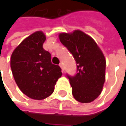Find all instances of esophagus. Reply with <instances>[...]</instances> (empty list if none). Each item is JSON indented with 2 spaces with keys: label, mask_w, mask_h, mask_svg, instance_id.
I'll return each mask as SVG.
<instances>
[{
  "label": "esophagus",
  "mask_w": 126,
  "mask_h": 126,
  "mask_svg": "<svg viewBox=\"0 0 126 126\" xmlns=\"http://www.w3.org/2000/svg\"><path fill=\"white\" fill-rule=\"evenodd\" d=\"M59 65H60V67L61 68V69H62V71H64V68H63V64L62 63H61L59 64Z\"/></svg>",
  "instance_id": "34e87169"
}]
</instances>
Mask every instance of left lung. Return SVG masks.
<instances>
[{
  "label": "left lung",
  "instance_id": "1",
  "mask_svg": "<svg viewBox=\"0 0 126 126\" xmlns=\"http://www.w3.org/2000/svg\"><path fill=\"white\" fill-rule=\"evenodd\" d=\"M61 42L73 55L77 74L67 77L74 98L90 103L101 94L105 82L106 60L95 41L81 31L59 34Z\"/></svg>",
  "mask_w": 126,
  "mask_h": 126
}]
</instances>
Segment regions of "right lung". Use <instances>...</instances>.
I'll return each instance as SVG.
<instances>
[{
	"mask_svg": "<svg viewBox=\"0 0 126 126\" xmlns=\"http://www.w3.org/2000/svg\"><path fill=\"white\" fill-rule=\"evenodd\" d=\"M46 36L36 31L24 39L11 57L13 77L20 90L32 99L42 100L55 90L62 76L61 68L51 62V54L44 49Z\"/></svg>",
	"mask_w": 126,
	"mask_h": 126,
	"instance_id": "obj_1",
	"label": "right lung"
}]
</instances>
